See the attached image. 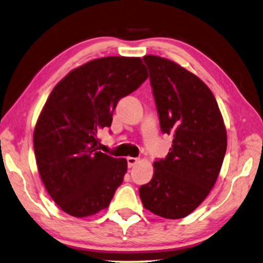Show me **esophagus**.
<instances>
[{
    "label": "esophagus",
    "mask_w": 263,
    "mask_h": 263,
    "mask_svg": "<svg viewBox=\"0 0 263 263\" xmlns=\"http://www.w3.org/2000/svg\"><path fill=\"white\" fill-rule=\"evenodd\" d=\"M138 162H139V159L136 158V157H127V165H128V167L135 166Z\"/></svg>",
    "instance_id": "1"
}]
</instances>
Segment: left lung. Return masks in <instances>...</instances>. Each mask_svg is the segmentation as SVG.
<instances>
[{
	"label": "left lung",
	"mask_w": 263,
	"mask_h": 263,
	"mask_svg": "<svg viewBox=\"0 0 263 263\" xmlns=\"http://www.w3.org/2000/svg\"><path fill=\"white\" fill-rule=\"evenodd\" d=\"M160 128L172 137L165 159L139 189L145 209L160 217L187 216L217 181L227 151V130L213 92L197 76L158 55H145Z\"/></svg>",
	"instance_id": "obj_1"
}]
</instances>
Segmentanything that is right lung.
Masks as SVG:
<instances>
[{"instance_id":"1","label":"right lung","mask_w":263,"mask_h":263,"mask_svg":"<svg viewBox=\"0 0 263 263\" xmlns=\"http://www.w3.org/2000/svg\"><path fill=\"white\" fill-rule=\"evenodd\" d=\"M147 77L140 58H99L70 70L50 92L34 128V154L47 193L66 214L87 217L109 205L127 160L98 151V132L111 126L120 98Z\"/></svg>"}]
</instances>
